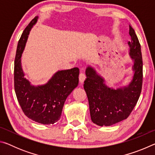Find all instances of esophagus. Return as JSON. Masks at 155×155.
<instances>
[{
	"instance_id": "1",
	"label": "esophagus",
	"mask_w": 155,
	"mask_h": 155,
	"mask_svg": "<svg viewBox=\"0 0 155 155\" xmlns=\"http://www.w3.org/2000/svg\"><path fill=\"white\" fill-rule=\"evenodd\" d=\"M85 79V74L83 72H81L79 74V81L81 83H82L84 82V81Z\"/></svg>"
}]
</instances>
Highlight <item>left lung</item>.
Here are the masks:
<instances>
[{
  "instance_id": "left-lung-1",
  "label": "left lung",
  "mask_w": 155,
  "mask_h": 155,
  "mask_svg": "<svg viewBox=\"0 0 155 155\" xmlns=\"http://www.w3.org/2000/svg\"><path fill=\"white\" fill-rule=\"evenodd\" d=\"M131 41L129 54L133 59V79L127 86L116 90L109 87L104 79L91 66L86 68L83 87L87 94L91 119L101 127L111 126L127 119L140 98L143 81V61L140 41L133 28L129 27Z\"/></svg>"
}]
</instances>
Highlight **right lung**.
<instances>
[{
    "instance_id": "right-lung-1",
    "label": "right lung",
    "mask_w": 155,
    "mask_h": 155,
    "mask_svg": "<svg viewBox=\"0 0 155 155\" xmlns=\"http://www.w3.org/2000/svg\"><path fill=\"white\" fill-rule=\"evenodd\" d=\"M38 19L36 16L31 21L18 41L14 61V88L18 103L28 118L51 124L60 119L65 100L77 87L79 69L60 70L42 85H32L25 77L20 58L28 34Z\"/></svg>"
}]
</instances>
